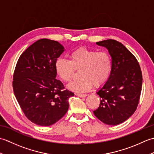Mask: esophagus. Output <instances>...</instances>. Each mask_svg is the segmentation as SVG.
Instances as JSON below:
<instances>
[{"label":"esophagus","mask_w":154,"mask_h":154,"mask_svg":"<svg viewBox=\"0 0 154 154\" xmlns=\"http://www.w3.org/2000/svg\"><path fill=\"white\" fill-rule=\"evenodd\" d=\"M77 97H87V94H79V93H76L75 94Z\"/></svg>","instance_id":"34e87169"}]
</instances>
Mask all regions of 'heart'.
I'll return each mask as SVG.
<instances>
[{
	"instance_id": "heart-1",
	"label": "heart",
	"mask_w": 154,
	"mask_h": 154,
	"mask_svg": "<svg viewBox=\"0 0 154 154\" xmlns=\"http://www.w3.org/2000/svg\"><path fill=\"white\" fill-rule=\"evenodd\" d=\"M69 60L58 58L55 63V71L62 81L69 82L75 71H79L80 79L70 83L69 89L77 93L89 91L94 87L103 85L112 69V60L107 51L81 47L69 54Z\"/></svg>"
}]
</instances>
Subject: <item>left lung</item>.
<instances>
[{
	"mask_svg": "<svg viewBox=\"0 0 154 154\" xmlns=\"http://www.w3.org/2000/svg\"><path fill=\"white\" fill-rule=\"evenodd\" d=\"M96 44L108 49L112 69L109 79L97 93L101 100L93 113L104 124L118 125L128 119L138 105L142 71L134 55L120 42L110 39Z\"/></svg>",
	"mask_w": 154,
	"mask_h": 154,
	"instance_id": "obj_1",
	"label": "left lung"
}]
</instances>
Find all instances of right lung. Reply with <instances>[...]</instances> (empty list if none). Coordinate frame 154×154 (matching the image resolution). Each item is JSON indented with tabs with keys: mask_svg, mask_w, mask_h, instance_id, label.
<instances>
[{
	"mask_svg": "<svg viewBox=\"0 0 154 154\" xmlns=\"http://www.w3.org/2000/svg\"><path fill=\"white\" fill-rule=\"evenodd\" d=\"M64 51L58 42L41 39L29 46L16 63L12 86L14 95L27 119L48 126L67 112L69 99L74 96L55 79V63Z\"/></svg>",
	"mask_w": 154,
	"mask_h": 154,
	"instance_id": "right-lung-1",
	"label": "right lung"
}]
</instances>
